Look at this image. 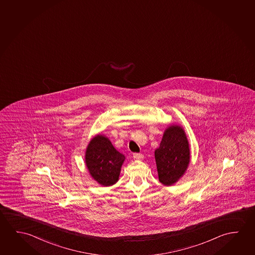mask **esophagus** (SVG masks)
Listing matches in <instances>:
<instances>
[{
	"instance_id": "1",
	"label": "esophagus",
	"mask_w": 255,
	"mask_h": 255,
	"mask_svg": "<svg viewBox=\"0 0 255 255\" xmlns=\"http://www.w3.org/2000/svg\"><path fill=\"white\" fill-rule=\"evenodd\" d=\"M144 157V155L142 154H139V153H134L133 154V158L136 159V160H141Z\"/></svg>"
}]
</instances>
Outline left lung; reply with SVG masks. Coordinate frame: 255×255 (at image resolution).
I'll return each instance as SVG.
<instances>
[{
    "label": "left lung",
    "instance_id": "obj_1",
    "mask_svg": "<svg viewBox=\"0 0 255 255\" xmlns=\"http://www.w3.org/2000/svg\"><path fill=\"white\" fill-rule=\"evenodd\" d=\"M154 157L159 181L165 186L175 183L189 163L188 142L183 129L179 126L169 127L158 148L154 151Z\"/></svg>",
    "mask_w": 255,
    "mask_h": 255
}]
</instances>
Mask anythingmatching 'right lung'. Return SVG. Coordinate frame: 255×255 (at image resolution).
Returning a JSON list of instances; mask_svg holds the SVG:
<instances>
[{
	"instance_id": "1",
	"label": "right lung",
	"mask_w": 255,
	"mask_h": 255,
	"mask_svg": "<svg viewBox=\"0 0 255 255\" xmlns=\"http://www.w3.org/2000/svg\"><path fill=\"white\" fill-rule=\"evenodd\" d=\"M125 158L109 138L101 135L92 138L85 156L92 178L103 186H111L117 182Z\"/></svg>"
}]
</instances>
